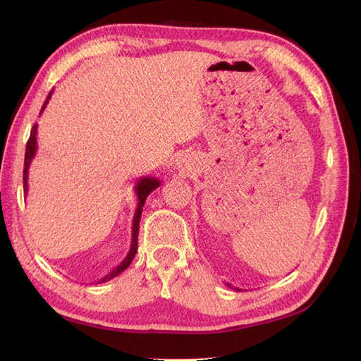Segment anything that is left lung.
<instances>
[{"label":"left lung","instance_id":"1","mask_svg":"<svg viewBox=\"0 0 361 361\" xmlns=\"http://www.w3.org/2000/svg\"><path fill=\"white\" fill-rule=\"evenodd\" d=\"M226 286H228V287H231V283H226ZM231 288H234V287H231ZM235 290H239V288H235ZM239 291H242V290H239Z\"/></svg>","mask_w":361,"mask_h":361}]
</instances>
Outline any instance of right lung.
<instances>
[{
  "mask_svg": "<svg viewBox=\"0 0 361 361\" xmlns=\"http://www.w3.org/2000/svg\"><path fill=\"white\" fill-rule=\"evenodd\" d=\"M51 96H52V91L48 94V97H46L40 114L46 109V105H48ZM35 153H37V124L32 127V130H30L29 141L26 144L25 169H23V188H25V194H27V172H29L30 163H32V159L35 157ZM159 185H161V181L158 178H153V176H141V178L136 181L135 192H136V197H137V206H136V211H135V216H133V224H132V243H130V250L127 252V256L122 259V262L114 267L109 274H105L102 279H99L97 283L106 282V281H110L113 278H116L118 274H121L130 264H132V260H133L136 251H137V231H140V220H141V214H142L145 198H147L152 190H155Z\"/></svg>",
  "mask_w": 361,
  "mask_h": 361,
  "instance_id": "add662e5",
  "label": "right lung"
}]
</instances>
